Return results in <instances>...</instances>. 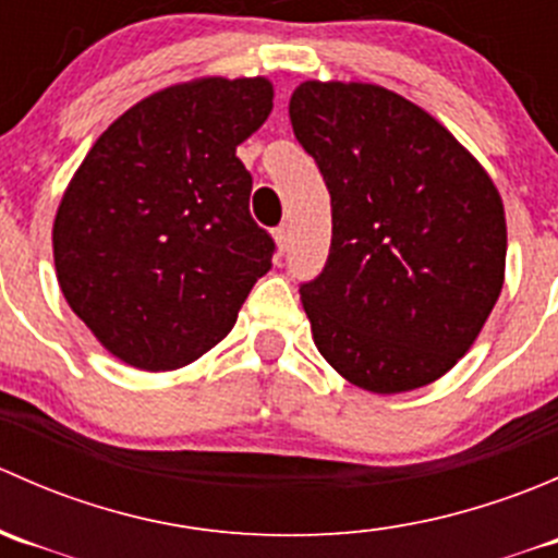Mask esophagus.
I'll return each instance as SVG.
<instances>
[{"label":"esophagus","mask_w":558,"mask_h":558,"mask_svg":"<svg viewBox=\"0 0 558 558\" xmlns=\"http://www.w3.org/2000/svg\"><path fill=\"white\" fill-rule=\"evenodd\" d=\"M289 240H291V234H289V227H278L275 229V245H278V253H286L289 251Z\"/></svg>","instance_id":"esophagus-1"}]
</instances>
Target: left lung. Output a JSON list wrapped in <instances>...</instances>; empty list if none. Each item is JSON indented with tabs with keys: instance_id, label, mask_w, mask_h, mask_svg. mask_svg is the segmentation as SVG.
Here are the masks:
<instances>
[{
	"instance_id": "obj_1",
	"label": "left lung",
	"mask_w": 558,
	"mask_h": 558,
	"mask_svg": "<svg viewBox=\"0 0 558 558\" xmlns=\"http://www.w3.org/2000/svg\"><path fill=\"white\" fill-rule=\"evenodd\" d=\"M289 118L331 196L329 258L300 289L315 348L364 391L435 384L502 291L497 185L437 118L384 86L305 81Z\"/></svg>"
}]
</instances>
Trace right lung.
I'll use <instances>...</instances> for the list:
<instances>
[{"instance_id": "add662e5", "label": "right lung", "mask_w": 558, "mask_h": 558, "mask_svg": "<svg viewBox=\"0 0 558 558\" xmlns=\"http://www.w3.org/2000/svg\"><path fill=\"white\" fill-rule=\"evenodd\" d=\"M267 77H196L99 134L53 221L72 313L123 364L185 367L223 340L275 243L251 218L238 159L272 112Z\"/></svg>"}]
</instances>
